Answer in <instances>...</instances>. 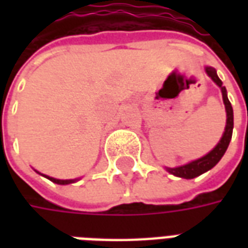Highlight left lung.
Instances as JSON below:
<instances>
[{"mask_svg":"<svg viewBox=\"0 0 248 248\" xmlns=\"http://www.w3.org/2000/svg\"><path fill=\"white\" fill-rule=\"evenodd\" d=\"M206 73L208 77L213 79L222 90V95H223V102L226 106V113H227V124H226V129H224L223 137L219 140V143L208 154H206L202 158H199L197 161H192L187 163L185 166L175 167V169H167V171L179 178H186V179H192V178L199 177L203 172L208 171L210 169H213L223 156V154L227 150L230 145V140L232 137V127H234V113H232V106L230 103L229 98H227V93H226V87L223 86L222 81L219 79L217 76V70L213 67H206Z\"/></svg>","mask_w":248,"mask_h":248,"instance_id":"1","label":"left lung"}]
</instances>
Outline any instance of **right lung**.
Returning <instances> with one entry per match:
<instances>
[{"instance_id":"obj_1","label":"right lung","mask_w":248,"mask_h":248,"mask_svg":"<svg viewBox=\"0 0 248 248\" xmlns=\"http://www.w3.org/2000/svg\"><path fill=\"white\" fill-rule=\"evenodd\" d=\"M46 178H47V179H50L51 182L58 183V185H69V183L74 182V179H66V181H63V179H56V178H50V177H46Z\"/></svg>"}]
</instances>
